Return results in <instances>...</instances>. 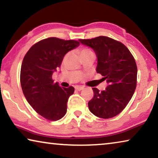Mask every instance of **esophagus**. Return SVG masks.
<instances>
[{"label":"esophagus","instance_id":"34e87169","mask_svg":"<svg viewBox=\"0 0 158 158\" xmlns=\"http://www.w3.org/2000/svg\"><path fill=\"white\" fill-rule=\"evenodd\" d=\"M75 89L79 91L83 90L84 87H83V86H75Z\"/></svg>","mask_w":158,"mask_h":158}]
</instances>
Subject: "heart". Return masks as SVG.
I'll use <instances>...</instances> for the list:
<instances>
[{"mask_svg":"<svg viewBox=\"0 0 158 158\" xmlns=\"http://www.w3.org/2000/svg\"><path fill=\"white\" fill-rule=\"evenodd\" d=\"M93 52L91 50V49H87V48H84L81 49L80 51V55H88V54H92Z\"/></svg>","mask_w":158,"mask_h":158,"instance_id":"1","label":"heart"}]
</instances>
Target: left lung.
Listing matches in <instances>:
<instances>
[{"instance_id":"8db88e82","label":"left lung","mask_w":158,"mask_h":158,"mask_svg":"<svg viewBox=\"0 0 158 158\" xmlns=\"http://www.w3.org/2000/svg\"><path fill=\"white\" fill-rule=\"evenodd\" d=\"M79 40L96 53V70L108 84L102 91L92 89L94 96L88 103L89 109L102 118L116 116L126 108L135 92L138 72L135 59L123 44L110 37L99 36Z\"/></svg>"}]
</instances>
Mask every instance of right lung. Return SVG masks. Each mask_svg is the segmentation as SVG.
Masks as SVG:
<instances>
[{"instance_id": "add662e5", "label": "right lung", "mask_w": 158, "mask_h": 158, "mask_svg": "<svg viewBox=\"0 0 158 158\" xmlns=\"http://www.w3.org/2000/svg\"><path fill=\"white\" fill-rule=\"evenodd\" d=\"M79 45L76 40L56 37L42 40L32 45L23 59L20 84L27 102L37 114L49 121L61 119L67 113V103L74 88L54 83L52 76L64 55Z\"/></svg>"}]
</instances>
